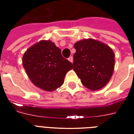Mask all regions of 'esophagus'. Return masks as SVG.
Segmentation results:
<instances>
[{
  "mask_svg": "<svg viewBox=\"0 0 134 134\" xmlns=\"http://www.w3.org/2000/svg\"><path fill=\"white\" fill-rule=\"evenodd\" d=\"M68 60H69V62H71V63H73V57H72V56L69 57V58H68Z\"/></svg>",
  "mask_w": 134,
  "mask_h": 134,
  "instance_id": "1",
  "label": "esophagus"
}]
</instances>
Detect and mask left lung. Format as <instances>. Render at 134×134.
<instances>
[{
    "instance_id": "left-lung-1",
    "label": "left lung",
    "mask_w": 134,
    "mask_h": 134,
    "mask_svg": "<svg viewBox=\"0 0 134 134\" xmlns=\"http://www.w3.org/2000/svg\"><path fill=\"white\" fill-rule=\"evenodd\" d=\"M74 70L82 84L92 91L102 89L112 76L115 54L106 44L94 39H84L74 45Z\"/></svg>"
}]
</instances>
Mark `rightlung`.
<instances>
[{"label": "right lung", "instance_id": "add662e5", "mask_svg": "<svg viewBox=\"0 0 134 134\" xmlns=\"http://www.w3.org/2000/svg\"><path fill=\"white\" fill-rule=\"evenodd\" d=\"M22 64L32 83L47 92L53 91L64 83L72 64L61 54V50L50 40H41L26 51Z\"/></svg>", "mask_w": 134, "mask_h": 134}]
</instances>
